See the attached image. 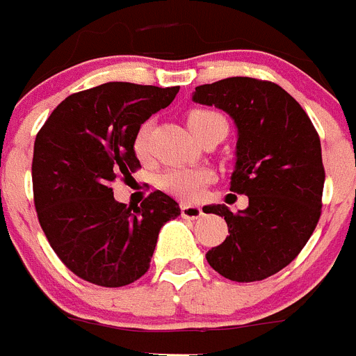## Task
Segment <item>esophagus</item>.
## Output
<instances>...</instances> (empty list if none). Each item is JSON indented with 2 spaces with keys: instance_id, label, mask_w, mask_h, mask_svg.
Segmentation results:
<instances>
[{
  "instance_id": "obj_1",
  "label": "esophagus",
  "mask_w": 356,
  "mask_h": 356,
  "mask_svg": "<svg viewBox=\"0 0 356 356\" xmlns=\"http://www.w3.org/2000/svg\"><path fill=\"white\" fill-rule=\"evenodd\" d=\"M202 215V209L199 206L192 204H181V216L188 220H195Z\"/></svg>"
}]
</instances>
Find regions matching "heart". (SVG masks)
Returning a JSON list of instances; mask_svg holds the SVG:
<instances>
[{"mask_svg": "<svg viewBox=\"0 0 356 356\" xmlns=\"http://www.w3.org/2000/svg\"><path fill=\"white\" fill-rule=\"evenodd\" d=\"M223 120L222 115L209 110H194L188 115L187 122L192 133L197 136L208 127L211 122ZM150 133L152 124L147 122L138 129L134 136V152L140 159H147L150 152ZM211 181V171L204 168H169L159 176V187L168 194L181 199V201H195L201 197L206 185Z\"/></svg>", "mask_w": 356, "mask_h": 356, "instance_id": "1", "label": "heart"}]
</instances>
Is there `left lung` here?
<instances>
[{"mask_svg":"<svg viewBox=\"0 0 356 356\" xmlns=\"http://www.w3.org/2000/svg\"><path fill=\"white\" fill-rule=\"evenodd\" d=\"M195 103L227 111L238 127L231 191L248 208L223 204L204 213L225 218L229 236L206 253L227 280L260 282L289 266L306 246L321 215L325 169L320 136L306 111L280 86L232 76L195 87Z\"/></svg>","mask_w":356,"mask_h":356,"instance_id":"1","label":"left lung"}]
</instances>
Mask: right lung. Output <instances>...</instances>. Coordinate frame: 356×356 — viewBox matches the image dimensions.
Segmentation results:
<instances>
[{
  "label": "right lung",
  "mask_w": 356,
  "mask_h": 356,
  "mask_svg": "<svg viewBox=\"0 0 356 356\" xmlns=\"http://www.w3.org/2000/svg\"><path fill=\"white\" fill-rule=\"evenodd\" d=\"M180 87L108 82L67 96L35 140L33 194L38 222L60 262L86 282L117 289L150 267L159 231L180 215L164 192L140 206L117 202L111 184L141 168L134 136Z\"/></svg>",
  "instance_id": "1"
}]
</instances>
